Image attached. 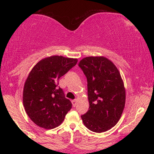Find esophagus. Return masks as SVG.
Segmentation results:
<instances>
[{"label":"esophagus","instance_id":"34e87169","mask_svg":"<svg viewBox=\"0 0 154 154\" xmlns=\"http://www.w3.org/2000/svg\"><path fill=\"white\" fill-rule=\"evenodd\" d=\"M77 99H75V100H72V105H73V106L74 107H75L76 106V105H77Z\"/></svg>","mask_w":154,"mask_h":154}]
</instances>
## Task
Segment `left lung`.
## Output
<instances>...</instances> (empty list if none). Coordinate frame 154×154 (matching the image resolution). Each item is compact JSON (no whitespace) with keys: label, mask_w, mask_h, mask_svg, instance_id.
Returning a JSON list of instances; mask_svg holds the SVG:
<instances>
[{"label":"left lung","mask_w":154,"mask_h":154,"mask_svg":"<svg viewBox=\"0 0 154 154\" xmlns=\"http://www.w3.org/2000/svg\"><path fill=\"white\" fill-rule=\"evenodd\" d=\"M79 66L88 80L89 110L81 116L85 126L95 132L110 130L121 118L126 92L119 70L103 56H89Z\"/></svg>","instance_id":"left-lung-1"}]
</instances>
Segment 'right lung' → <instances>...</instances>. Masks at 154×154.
<instances>
[{
	"mask_svg": "<svg viewBox=\"0 0 154 154\" xmlns=\"http://www.w3.org/2000/svg\"><path fill=\"white\" fill-rule=\"evenodd\" d=\"M77 63V59L52 56L38 61L29 72L23 90V105L35 125L49 130L62 123L72 104L58 86L59 79Z\"/></svg>",
	"mask_w": 154,
	"mask_h": 154,
	"instance_id": "right-lung-1",
	"label": "right lung"
}]
</instances>
